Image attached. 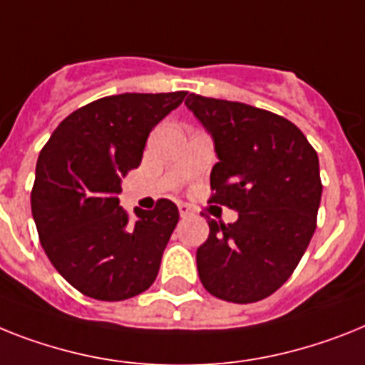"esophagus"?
Masks as SVG:
<instances>
[{"mask_svg":"<svg viewBox=\"0 0 365 365\" xmlns=\"http://www.w3.org/2000/svg\"><path fill=\"white\" fill-rule=\"evenodd\" d=\"M179 212H180V218H188V216H194L195 210L192 207H188L186 203H180L179 205Z\"/></svg>","mask_w":365,"mask_h":365,"instance_id":"esophagus-1","label":"esophagus"}]
</instances>
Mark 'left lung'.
<instances>
[{
    "label": "left lung",
    "instance_id": "left-lung-1",
    "mask_svg": "<svg viewBox=\"0 0 365 365\" xmlns=\"http://www.w3.org/2000/svg\"><path fill=\"white\" fill-rule=\"evenodd\" d=\"M186 106L215 138L209 203L239 212L224 224L207 218L197 272L212 297L250 304L276 293L308 248L323 194L317 153L285 117L190 93Z\"/></svg>",
    "mask_w": 365,
    "mask_h": 365
}]
</instances>
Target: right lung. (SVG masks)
I'll list each match as a JSON object with an SVG mask.
<instances>
[{
  "mask_svg": "<svg viewBox=\"0 0 365 365\" xmlns=\"http://www.w3.org/2000/svg\"><path fill=\"white\" fill-rule=\"evenodd\" d=\"M185 96H104L65 117L42 147L31 190L38 240L57 272L86 297L126 300L156 279L179 209L158 200L132 222L117 194L140 165L149 132Z\"/></svg>",
  "mask_w": 365,
  "mask_h": 365,
  "instance_id": "right-lung-1",
  "label": "right lung"
}]
</instances>
